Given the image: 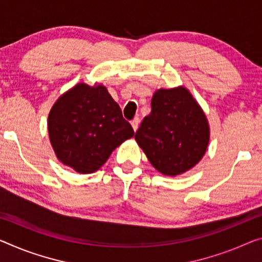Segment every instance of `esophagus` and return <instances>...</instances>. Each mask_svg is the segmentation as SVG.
I'll use <instances>...</instances> for the list:
<instances>
[{"label": "esophagus", "instance_id": "obj_1", "mask_svg": "<svg viewBox=\"0 0 262 262\" xmlns=\"http://www.w3.org/2000/svg\"><path fill=\"white\" fill-rule=\"evenodd\" d=\"M139 118L138 117H136V118H134L131 120V125H132V127H134V130L135 131H137V128H138V126H139Z\"/></svg>", "mask_w": 262, "mask_h": 262}]
</instances>
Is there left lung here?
Segmentation results:
<instances>
[{
	"label": "left lung",
	"instance_id": "left-lung-1",
	"mask_svg": "<svg viewBox=\"0 0 262 262\" xmlns=\"http://www.w3.org/2000/svg\"><path fill=\"white\" fill-rule=\"evenodd\" d=\"M151 114L136 132V142L157 171L178 176L195 166L210 140L207 118L183 86L157 90Z\"/></svg>",
	"mask_w": 262,
	"mask_h": 262
}]
</instances>
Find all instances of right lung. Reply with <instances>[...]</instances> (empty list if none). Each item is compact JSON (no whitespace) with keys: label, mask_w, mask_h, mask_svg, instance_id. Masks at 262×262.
Returning a JSON list of instances; mask_svg holds the SVG:
<instances>
[{"label":"right lung","mask_w":262,"mask_h":262,"mask_svg":"<svg viewBox=\"0 0 262 262\" xmlns=\"http://www.w3.org/2000/svg\"><path fill=\"white\" fill-rule=\"evenodd\" d=\"M48 131L57 158L79 173L97 171L116 147L135 135L106 88L85 83L56 100Z\"/></svg>","instance_id":"right-lung-1"}]
</instances>
